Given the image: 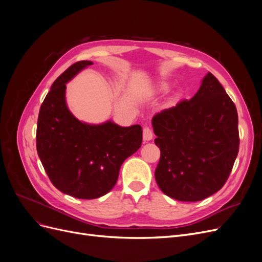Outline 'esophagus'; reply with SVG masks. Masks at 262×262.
I'll list each match as a JSON object with an SVG mask.
<instances>
[{"label":"esophagus","instance_id":"34e87169","mask_svg":"<svg viewBox=\"0 0 262 262\" xmlns=\"http://www.w3.org/2000/svg\"><path fill=\"white\" fill-rule=\"evenodd\" d=\"M143 139L144 141H150L153 139V132L149 128H147V126H145L143 129Z\"/></svg>","mask_w":262,"mask_h":262}]
</instances>
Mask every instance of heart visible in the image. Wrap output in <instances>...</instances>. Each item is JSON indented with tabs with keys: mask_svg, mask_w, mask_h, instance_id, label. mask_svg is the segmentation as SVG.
<instances>
[{
	"mask_svg": "<svg viewBox=\"0 0 262 262\" xmlns=\"http://www.w3.org/2000/svg\"><path fill=\"white\" fill-rule=\"evenodd\" d=\"M160 90L162 91V92H166L168 90V85L167 84H161L160 85Z\"/></svg>",
	"mask_w": 262,
	"mask_h": 262,
	"instance_id": "1",
	"label": "heart"
}]
</instances>
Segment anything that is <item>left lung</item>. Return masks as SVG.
<instances>
[{
    "instance_id": "1",
    "label": "left lung",
    "mask_w": 262,
    "mask_h": 262,
    "mask_svg": "<svg viewBox=\"0 0 262 262\" xmlns=\"http://www.w3.org/2000/svg\"><path fill=\"white\" fill-rule=\"evenodd\" d=\"M152 125L161 149L155 179L166 195L194 202L224 186L238 154V115L212 73L191 99L156 114Z\"/></svg>"
}]
</instances>
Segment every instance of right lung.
<instances>
[{
  "instance_id": "add662e5",
  "label": "right lung",
  "mask_w": 262,
  "mask_h": 262,
  "mask_svg": "<svg viewBox=\"0 0 262 262\" xmlns=\"http://www.w3.org/2000/svg\"><path fill=\"white\" fill-rule=\"evenodd\" d=\"M92 64V61L76 62L53 82L37 123V152L47 175L61 192L77 199L108 193L122 163L142 144L139 124L120 126L112 120L91 124L69 110L67 83Z\"/></svg>"
}]
</instances>
